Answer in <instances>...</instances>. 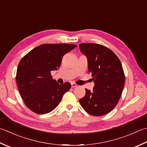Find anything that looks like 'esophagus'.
<instances>
[{"label":"esophagus","mask_w":147,"mask_h":147,"mask_svg":"<svg viewBox=\"0 0 147 147\" xmlns=\"http://www.w3.org/2000/svg\"><path fill=\"white\" fill-rule=\"evenodd\" d=\"M77 87V85L76 84V83H71V87L72 88H74V87Z\"/></svg>","instance_id":"34e87169"}]
</instances>
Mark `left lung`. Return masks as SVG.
Masks as SVG:
<instances>
[{"instance_id":"obj_1","label":"left lung","mask_w":147,"mask_h":147,"mask_svg":"<svg viewBox=\"0 0 147 147\" xmlns=\"http://www.w3.org/2000/svg\"><path fill=\"white\" fill-rule=\"evenodd\" d=\"M80 50L87 57L88 72L95 83L93 91L85 88V96L80 102L92 115H105L115 107L121 96L125 83L122 64L113 51L102 45L82 43Z\"/></svg>"}]
</instances>
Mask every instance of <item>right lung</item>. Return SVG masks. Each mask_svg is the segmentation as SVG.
I'll return each instance as SVG.
<instances>
[{
	"label": "right lung",
	"mask_w": 147,
	"mask_h": 147,
	"mask_svg": "<svg viewBox=\"0 0 147 147\" xmlns=\"http://www.w3.org/2000/svg\"><path fill=\"white\" fill-rule=\"evenodd\" d=\"M76 47L69 44H43L34 48L20 60L16 81L25 105L37 114L53 111L69 90V82L61 85L53 80L65 53Z\"/></svg>",
	"instance_id": "right-lung-1"
}]
</instances>
